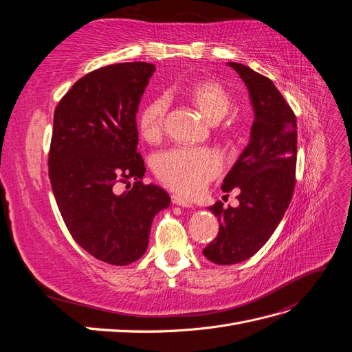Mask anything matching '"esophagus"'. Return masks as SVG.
I'll return each mask as SVG.
<instances>
[{"mask_svg": "<svg viewBox=\"0 0 352 352\" xmlns=\"http://www.w3.org/2000/svg\"><path fill=\"white\" fill-rule=\"evenodd\" d=\"M172 201H173V204H176L179 207H185V208L194 207L192 202H190L188 198H184V197H180V195H173Z\"/></svg>", "mask_w": 352, "mask_h": 352, "instance_id": "34e87169", "label": "esophagus"}]
</instances>
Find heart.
I'll return each instance as SVG.
<instances>
[{
	"instance_id": "1",
	"label": "heart",
	"mask_w": 352,
	"mask_h": 352,
	"mask_svg": "<svg viewBox=\"0 0 352 352\" xmlns=\"http://www.w3.org/2000/svg\"><path fill=\"white\" fill-rule=\"evenodd\" d=\"M186 95L210 123H219L232 105L229 92L212 79L192 83ZM166 113L167 101L164 98H155L141 110L138 124L148 142H157L162 138ZM221 166L220 155L210 148L177 146L158 154L154 162L160 182L186 197L199 194L210 180L221 172Z\"/></svg>"
}]
</instances>
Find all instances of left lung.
Listing matches in <instances>:
<instances>
[{"label": "left lung", "instance_id": "1", "mask_svg": "<svg viewBox=\"0 0 352 352\" xmlns=\"http://www.w3.org/2000/svg\"><path fill=\"white\" fill-rule=\"evenodd\" d=\"M248 89L254 122L248 145L223 180L221 189L239 188V206L220 201L208 210L219 219V235L206 257L220 265L251 258L279 226L295 188L296 119L274 83L239 63H228Z\"/></svg>", "mask_w": 352, "mask_h": 352}]
</instances>
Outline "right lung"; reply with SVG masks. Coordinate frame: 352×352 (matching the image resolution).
Listing matches in <instances>:
<instances>
[{"mask_svg": "<svg viewBox=\"0 0 352 352\" xmlns=\"http://www.w3.org/2000/svg\"><path fill=\"white\" fill-rule=\"evenodd\" d=\"M155 66L122 63L88 73L54 111L50 180L73 239L100 261L126 265L148 248L153 220L170 206L157 185H144L136 113ZM137 180L122 195L119 182Z\"/></svg>", "mask_w": 352, "mask_h": 352, "instance_id": "1", "label": "right lung"}]
</instances>
